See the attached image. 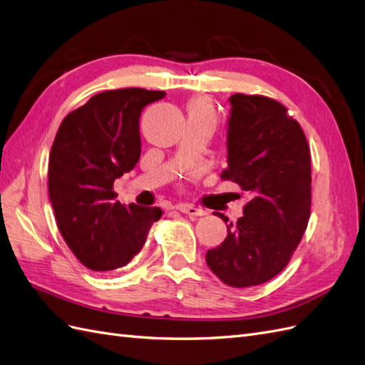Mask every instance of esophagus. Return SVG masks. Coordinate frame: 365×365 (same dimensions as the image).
Returning <instances> with one entry per match:
<instances>
[{
  "instance_id": "34e87169",
  "label": "esophagus",
  "mask_w": 365,
  "mask_h": 365,
  "mask_svg": "<svg viewBox=\"0 0 365 365\" xmlns=\"http://www.w3.org/2000/svg\"><path fill=\"white\" fill-rule=\"evenodd\" d=\"M179 210H180V212L186 214V216H191V217H200L207 214V211L205 210L197 208V207H190V205H183V207H180Z\"/></svg>"
}]
</instances>
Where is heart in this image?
<instances>
[{"label":"heart","mask_w":365,"mask_h":365,"mask_svg":"<svg viewBox=\"0 0 365 365\" xmlns=\"http://www.w3.org/2000/svg\"><path fill=\"white\" fill-rule=\"evenodd\" d=\"M188 114H190V117H199V118L210 120L212 125H214V121H216V115H214V110L210 105V101L205 98H194L188 106Z\"/></svg>","instance_id":"b5f03b06"}]
</instances>
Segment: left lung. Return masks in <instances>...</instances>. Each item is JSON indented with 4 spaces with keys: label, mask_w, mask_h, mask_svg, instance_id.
I'll list each match as a JSON object with an SVG mask.
<instances>
[{
    "label": "left lung",
    "mask_w": 365,
    "mask_h": 365,
    "mask_svg": "<svg viewBox=\"0 0 365 365\" xmlns=\"http://www.w3.org/2000/svg\"><path fill=\"white\" fill-rule=\"evenodd\" d=\"M230 101L228 168L220 179L251 200L236 225H227L225 240L208 250L207 264L223 284L245 288L282 272L302 240L312 210L310 146L279 101L245 93Z\"/></svg>",
    "instance_id": "left-lung-1"
}]
</instances>
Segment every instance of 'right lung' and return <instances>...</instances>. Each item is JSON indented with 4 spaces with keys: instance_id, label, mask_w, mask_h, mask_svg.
<instances>
[{
    "instance_id": "right-lung-1",
    "label": "right lung",
    "mask_w": 365,
    "mask_h": 365,
    "mask_svg": "<svg viewBox=\"0 0 365 365\" xmlns=\"http://www.w3.org/2000/svg\"><path fill=\"white\" fill-rule=\"evenodd\" d=\"M163 91H105L63 118L49 154V197L61 236L92 272L125 267L143 248L160 208L115 200L114 180L140 158L142 109Z\"/></svg>"
}]
</instances>
